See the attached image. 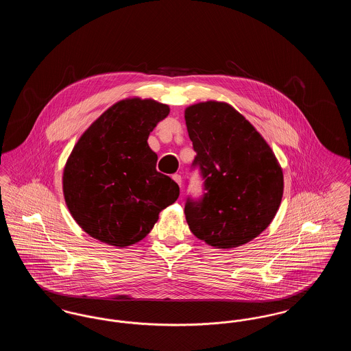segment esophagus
<instances>
[{"mask_svg": "<svg viewBox=\"0 0 351 351\" xmlns=\"http://www.w3.org/2000/svg\"><path fill=\"white\" fill-rule=\"evenodd\" d=\"M172 179H173L176 183L179 184V185L182 186V176H180V175H178V173L172 175Z\"/></svg>", "mask_w": 351, "mask_h": 351, "instance_id": "obj_1", "label": "esophagus"}]
</instances>
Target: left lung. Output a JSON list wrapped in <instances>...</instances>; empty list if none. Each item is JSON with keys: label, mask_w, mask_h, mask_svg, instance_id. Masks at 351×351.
Here are the masks:
<instances>
[{"label": "left lung", "mask_w": 351, "mask_h": 351, "mask_svg": "<svg viewBox=\"0 0 351 351\" xmlns=\"http://www.w3.org/2000/svg\"><path fill=\"white\" fill-rule=\"evenodd\" d=\"M205 193L186 199L191 232L217 249L242 246L262 233L283 197V169L263 136L232 105L206 101L184 113Z\"/></svg>", "instance_id": "obj_1"}]
</instances>
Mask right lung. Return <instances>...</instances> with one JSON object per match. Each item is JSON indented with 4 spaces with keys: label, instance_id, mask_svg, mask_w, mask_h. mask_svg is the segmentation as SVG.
<instances>
[{
    "label": "right lung",
    "instance_id": "right-lung-1",
    "mask_svg": "<svg viewBox=\"0 0 351 351\" xmlns=\"http://www.w3.org/2000/svg\"><path fill=\"white\" fill-rule=\"evenodd\" d=\"M166 104L139 97L116 102L80 136L63 172L68 210L85 233L126 247L150 233L179 185L156 171L147 139L167 117Z\"/></svg>",
    "mask_w": 351,
    "mask_h": 351
}]
</instances>
